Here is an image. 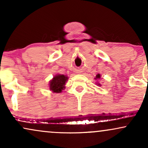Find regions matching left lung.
Instances as JSON below:
<instances>
[{
  "label": "left lung",
  "instance_id": "1",
  "mask_svg": "<svg viewBox=\"0 0 148 148\" xmlns=\"http://www.w3.org/2000/svg\"><path fill=\"white\" fill-rule=\"evenodd\" d=\"M99 78H100V75L99 74H97L96 75V78H95V79H99Z\"/></svg>",
  "mask_w": 148,
  "mask_h": 148
}]
</instances>
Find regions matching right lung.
Instances as JSON below:
<instances>
[{
  "label": "right lung",
  "instance_id": "1",
  "mask_svg": "<svg viewBox=\"0 0 148 148\" xmlns=\"http://www.w3.org/2000/svg\"><path fill=\"white\" fill-rule=\"evenodd\" d=\"M68 79L67 76L64 75H57L50 82V90L54 92H61L64 88L66 82Z\"/></svg>",
  "mask_w": 148,
  "mask_h": 148
}]
</instances>
